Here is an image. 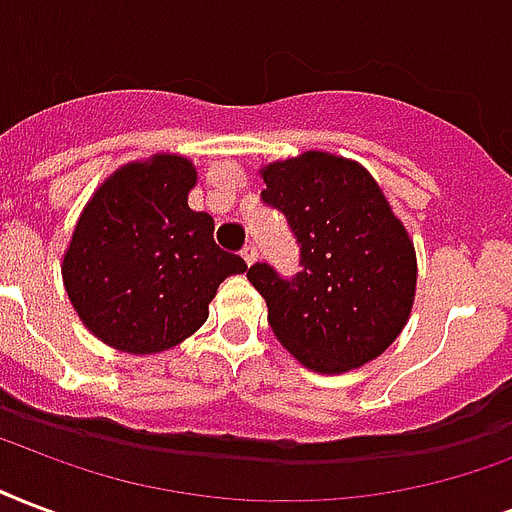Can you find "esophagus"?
<instances>
[{"label":"esophagus","mask_w":512,"mask_h":512,"mask_svg":"<svg viewBox=\"0 0 512 512\" xmlns=\"http://www.w3.org/2000/svg\"><path fill=\"white\" fill-rule=\"evenodd\" d=\"M241 257H244V260H247V265L255 263V257H257L255 241H247V244H244V249H241Z\"/></svg>","instance_id":"obj_1"}]
</instances>
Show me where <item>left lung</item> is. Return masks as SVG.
<instances>
[{"label":"left lung","mask_w":512,"mask_h":512,"mask_svg":"<svg viewBox=\"0 0 512 512\" xmlns=\"http://www.w3.org/2000/svg\"><path fill=\"white\" fill-rule=\"evenodd\" d=\"M260 201L279 209L300 247V271L255 263L249 282L268 325L303 365L343 373L376 360L411 314L416 255L368 171L327 152L271 163Z\"/></svg>","instance_id":"1"}]
</instances>
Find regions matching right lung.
<instances>
[{"instance_id": "1", "label": "right lung", "mask_w": 512, "mask_h": 512, "mask_svg": "<svg viewBox=\"0 0 512 512\" xmlns=\"http://www.w3.org/2000/svg\"><path fill=\"white\" fill-rule=\"evenodd\" d=\"M193 163L155 155L96 190L64 255V284L88 330L128 354L177 346L244 257L214 244V220L187 206Z\"/></svg>"}]
</instances>
